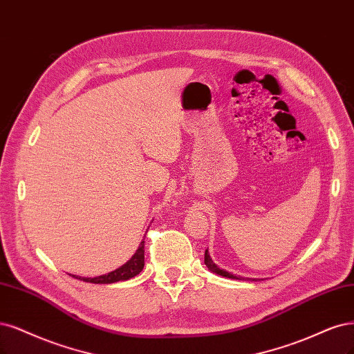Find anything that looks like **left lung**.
Here are the masks:
<instances>
[{"instance_id": "8db88e82", "label": "left lung", "mask_w": 354, "mask_h": 354, "mask_svg": "<svg viewBox=\"0 0 354 354\" xmlns=\"http://www.w3.org/2000/svg\"><path fill=\"white\" fill-rule=\"evenodd\" d=\"M205 265L208 266L212 272H215V274H218V275H223V277H227V278H236V279H237L236 275H233V274H230V272L221 270V268H218V266L214 263V261L211 259V256H209L208 250H205Z\"/></svg>"}]
</instances>
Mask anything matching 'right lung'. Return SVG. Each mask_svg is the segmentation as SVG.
<instances>
[{
  "label": "right lung",
  "instance_id": "right-lung-1",
  "mask_svg": "<svg viewBox=\"0 0 354 354\" xmlns=\"http://www.w3.org/2000/svg\"><path fill=\"white\" fill-rule=\"evenodd\" d=\"M145 266V241L140 243V246L138 249V252L133 254V258L124 263L118 270L109 272L106 275H101V277H95V278H83V277H76L71 275L77 279H83L84 283H93V284H111V283H117V281H126L129 278L136 277L138 274H140V271L143 270Z\"/></svg>",
  "mask_w": 354,
  "mask_h": 354
}]
</instances>
